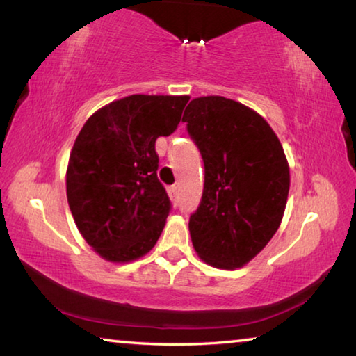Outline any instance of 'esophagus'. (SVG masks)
I'll use <instances>...</instances> for the list:
<instances>
[{
	"instance_id": "esophagus-1",
	"label": "esophagus",
	"mask_w": 356,
	"mask_h": 356,
	"mask_svg": "<svg viewBox=\"0 0 356 356\" xmlns=\"http://www.w3.org/2000/svg\"><path fill=\"white\" fill-rule=\"evenodd\" d=\"M168 195L172 201H177V186L172 185V186H168Z\"/></svg>"
}]
</instances>
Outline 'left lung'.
<instances>
[{
  "label": "left lung",
  "instance_id": "8db88e82",
  "mask_svg": "<svg viewBox=\"0 0 356 356\" xmlns=\"http://www.w3.org/2000/svg\"><path fill=\"white\" fill-rule=\"evenodd\" d=\"M204 160V191L190 216L193 248L216 268L254 259L281 225L291 172L278 136L240 102L193 99L182 118Z\"/></svg>",
  "mask_w": 356,
  "mask_h": 356
}]
</instances>
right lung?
<instances>
[{
  "label": "right lung",
  "instance_id": "add662e5",
  "mask_svg": "<svg viewBox=\"0 0 356 356\" xmlns=\"http://www.w3.org/2000/svg\"><path fill=\"white\" fill-rule=\"evenodd\" d=\"M188 95L134 94L86 120L69 156L72 216L108 262L136 261L154 248L171 202L156 177L155 141L177 129Z\"/></svg>",
  "mask_w": 356,
  "mask_h": 356
}]
</instances>
